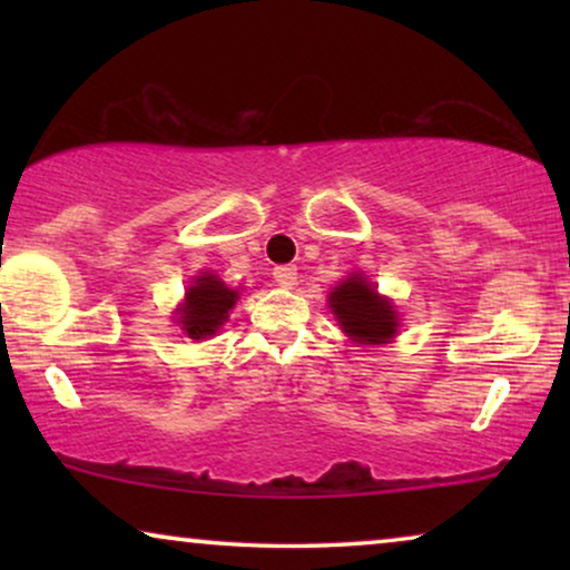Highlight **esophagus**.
Returning <instances> with one entry per match:
<instances>
[{
  "instance_id": "1",
  "label": "esophagus",
  "mask_w": 570,
  "mask_h": 570,
  "mask_svg": "<svg viewBox=\"0 0 570 570\" xmlns=\"http://www.w3.org/2000/svg\"><path fill=\"white\" fill-rule=\"evenodd\" d=\"M275 283L279 287H293L295 283H298V272H295V267H291V264H285V267H275Z\"/></svg>"
}]
</instances>
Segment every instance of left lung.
I'll return each instance as SVG.
<instances>
[{
  "label": "left lung",
  "mask_w": 570,
  "mask_h": 570,
  "mask_svg": "<svg viewBox=\"0 0 570 570\" xmlns=\"http://www.w3.org/2000/svg\"><path fill=\"white\" fill-rule=\"evenodd\" d=\"M330 306L350 337L361 345H381L396 334V314L386 298L373 291L361 275L334 287Z\"/></svg>",
  "instance_id": "1"
}]
</instances>
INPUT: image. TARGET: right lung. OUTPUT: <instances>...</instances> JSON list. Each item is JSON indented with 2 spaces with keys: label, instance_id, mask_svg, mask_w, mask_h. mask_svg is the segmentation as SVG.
Returning a JSON list of instances; mask_svg holds the SVG:
<instances>
[{
  "label": "right lung",
  "instance_id": "1",
  "mask_svg": "<svg viewBox=\"0 0 570 570\" xmlns=\"http://www.w3.org/2000/svg\"><path fill=\"white\" fill-rule=\"evenodd\" d=\"M238 293L230 291L228 285L220 283L215 275H202L194 279V285L186 291V303L181 308L184 332L191 340H205L209 334L220 330L228 311L236 303Z\"/></svg>",
  "mask_w": 570,
  "mask_h": 570
}]
</instances>
